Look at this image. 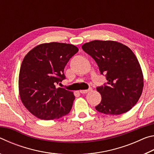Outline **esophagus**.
<instances>
[{
    "instance_id": "esophagus-1",
    "label": "esophagus",
    "mask_w": 154,
    "mask_h": 154,
    "mask_svg": "<svg viewBox=\"0 0 154 154\" xmlns=\"http://www.w3.org/2000/svg\"><path fill=\"white\" fill-rule=\"evenodd\" d=\"M92 88H90L88 90H81L79 92L82 93V94H86L88 92H90V91H92Z\"/></svg>"
}]
</instances>
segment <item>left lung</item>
Instances as JSON below:
<instances>
[{
    "instance_id": "1",
    "label": "left lung",
    "mask_w": 154,
    "mask_h": 154,
    "mask_svg": "<svg viewBox=\"0 0 154 154\" xmlns=\"http://www.w3.org/2000/svg\"><path fill=\"white\" fill-rule=\"evenodd\" d=\"M82 48L108 81L107 85L96 88L102 98L96 110L113 116L130 110L139 100L144 86L141 67L133 51L114 41L95 40Z\"/></svg>"
}]
</instances>
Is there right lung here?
Wrapping results in <instances>:
<instances>
[{
    "label": "right lung",
    "mask_w": 154,
    "mask_h": 154,
    "mask_svg": "<svg viewBox=\"0 0 154 154\" xmlns=\"http://www.w3.org/2000/svg\"><path fill=\"white\" fill-rule=\"evenodd\" d=\"M78 51L72 44L51 42L38 45L25 56L20 70L19 94L33 116L51 120L71 111L73 92L56 85L65 79L64 67Z\"/></svg>",
    "instance_id": "right-lung-1"
}]
</instances>
